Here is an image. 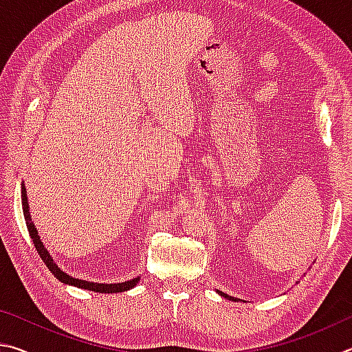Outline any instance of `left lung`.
<instances>
[{"label":"left lung","instance_id":"obj_1","mask_svg":"<svg viewBox=\"0 0 352 352\" xmlns=\"http://www.w3.org/2000/svg\"><path fill=\"white\" fill-rule=\"evenodd\" d=\"M221 297L223 298H227V300H230V301H241L239 298H236V297H232V295H227V294H224V292H221V291H217Z\"/></svg>","mask_w":352,"mask_h":352}]
</instances>
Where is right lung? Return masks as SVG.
Returning a JSON list of instances; mask_svg holds the SVG:
<instances>
[{"mask_svg":"<svg viewBox=\"0 0 352 352\" xmlns=\"http://www.w3.org/2000/svg\"><path fill=\"white\" fill-rule=\"evenodd\" d=\"M21 204H23V213H24V221H26V226H28V230H29V235L32 238L36 252H38V255L41 256L43 263L46 264L47 269L51 270L54 274L55 278L58 281L65 283V285H69V286H76L80 289H86V291H92V292H98V294H117V292H125L129 291V289H133L138 286V283L140 281V276H135L133 280H128V281H123V283H94V281H86V280H80L76 278V276H71L69 274H66L61 270L57 264H55L54 258L49 254L47 249L43 245L40 235H38V230H36V227L32 221V217H30V212H29V202H28V192H26V187H24V182H21Z\"/></svg>","mask_w":352,"mask_h":352,"instance_id":"obj_1","label":"right lung"}]
</instances>
